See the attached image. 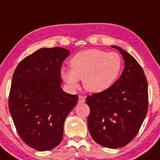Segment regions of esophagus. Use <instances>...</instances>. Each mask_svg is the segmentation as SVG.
<instances>
[{"instance_id":"esophagus-1","label":"esophagus","mask_w":160,"mask_h":160,"mask_svg":"<svg viewBox=\"0 0 160 160\" xmlns=\"http://www.w3.org/2000/svg\"><path fill=\"white\" fill-rule=\"evenodd\" d=\"M85 102V98L82 96H78V102L79 103H84Z\"/></svg>"}]
</instances>
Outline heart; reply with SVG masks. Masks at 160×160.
<instances>
[{"label":"heart","instance_id":"obj_1","mask_svg":"<svg viewBox=\"0 0 160 160\" xmlns=\"http://www.w3.org/2000/svg\"><path fill=\"white\" fill-rule=\"evenodd\" d=\"M70 69L63 68L61 76L71 89L83 80L85 90L100 92L108 90L119 78L123 61L119 53L90 49L77 53L70 60Z\"/></svg>","mask_w":160,"mask_h":160}]
</instances>
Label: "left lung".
Wrapping results in <instances>:
<instances>
[{
  "label": "left lung",
  "mask_w": 160,
  "mask_h": 160,
  "mask_svg": "<svg viewBox=\"0 0 160 160\" xmlns=\"http://www.w3.org/2000/svg\"><path fill=\"white\" fill-rule=\"evenodd\" d=\"M125 68L113 85L88 96L86 103L90 133L94 141L108 148H119L134 139L148 108V82L137 61L121 47Z\"/></svg>",
  "instance_id": "1"
}]
</instances>
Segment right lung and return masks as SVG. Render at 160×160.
<instances>
[{"label": "right lung", "instance_id": "obj_1", "mask_svg": "<svg viewBox=\"0 0 160 160\" xmlns=\"http://www.w3.org/2000/svg\"><path fill=\"white\" fill-rule=\"evenodd\" d=\"M70 52L41 48L23 58L13 73L9 112L21 139L38 151L60 144L65 119L78 101V96L61 88L62 62Z\"/></svg>", "mask_w": 160, "mask_h": 160}]
</instances>
